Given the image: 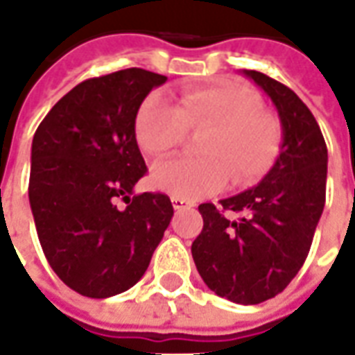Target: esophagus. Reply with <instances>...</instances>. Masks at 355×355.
Wrapping results in <instances>:
<instances>
[{
	"label": "esophagus",
	"instance_id": "esophagus-1",
	"mask_svg": "<svg viewBox=\"0 0 355 355\" xmlns=\"http://www.w3.org/2000/svg\"><path fill=\"white\" fill-rule=\"evenodd\" d=\"M171 203H173V209H175V211H182V209L192 207V203L188 200H182V198H171Z\"/></svg>",
	"mask_w": 355,
	"mask_h": 355
}]
</instances>
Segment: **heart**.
<instances>
[{
  "label": "heart",
  "instance_id": "heart-1",
  "mask_svg": "<svg viewBox=\"0 0 355 355\" xmlns=\"http://www.w3.org/2000/svg\"><path fill=\"white\" fill-rule=\"evenodd\" d=\"M209 131L200 140L205 157H175L155 165L150 184L173 198L200 200L220 192L230 175L236 184H253L266 175L282 150V125L261 110L253 91L220 81L188 89L178 104L162 93L148 94L140 104L135 135L152 157L178 148L188 129Z\"/></svg>",
  "mask_w": 355,
  "mask_h": 355
}]
</instances>
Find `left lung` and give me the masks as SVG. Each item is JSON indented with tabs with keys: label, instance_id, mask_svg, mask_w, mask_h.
<instances>
[{
	"label": "left lung",
	"instance_id": "obj_1",
	"mask_svg": "<svg viewBox=\"0 0 355 355\" xmlns=\"http://www.w3.org/2000/svg\"><path fill=\"white\" fill-rule=\"evenodd\" d=\"M247 78L272 98L282 119L279 157L261 184L201 203L203 230L192 243L198 272L211 291L238 304H259L279 295L304 264L325 207L327 146L312 112L287 85L266 73ZM234 210L230 221L223 213Z\"/></svg>",
	"mask_w": 355,
	"mask_h": 355
}]
</instances>
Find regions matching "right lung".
<instances>
[{"label": "right lung", "mask_w": 355, "mask_h": 355, "mask_svg": "<svg viewBox=\"0 0 355 355\" xmlns=\"http://www.w3.org/2000/svg\"><path fill=\"white\" fill-rule=\"evenodd\" d=\"M165 81L142 68L81 81L34 135L28 196L37 238L55 274L83 297L132 287L173 218L165 193H132L148 171L135 137L137 112Z\"/></svg>", "instance_id": "add662e5"}]
</instances>
